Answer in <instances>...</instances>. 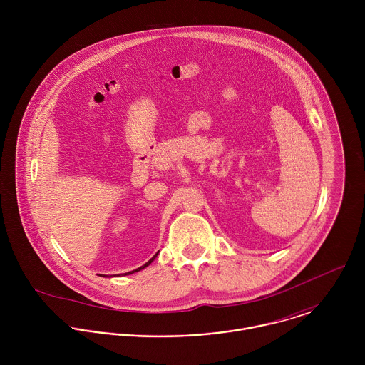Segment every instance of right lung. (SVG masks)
Wrapping results in <instances>:
<instances>
[{
    "instance_id": "1",
    "label": "right lung",
    "mask_w": 365,
    "mask_h": 365,
    "mask_svg": "<svg viewBox=\"0 0 365 365\" xmlns=\"http://www.w3.org/2000/svg\"><path fill=\"white\" fill-rule=\"evenodd\" d=\"M157 256V255H156ZM156 256H155V257H152V259H150V260L148 261V262H146V264H145V265H142V267H139V268H138V269H133V271H130V272H126V274H133V272H138V271H140V269H143V268H146V267H148V265H149V264H150V262H152V261L155 260V259H156Z\"/></svg>"
}]
</instances>
